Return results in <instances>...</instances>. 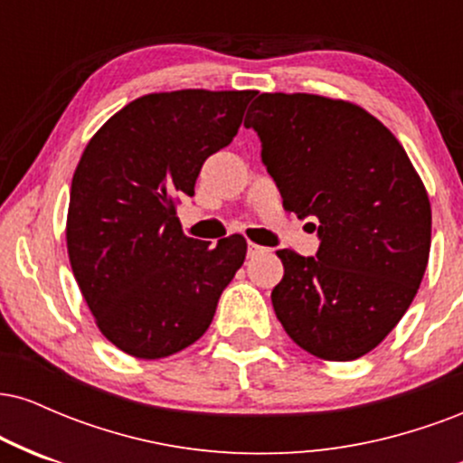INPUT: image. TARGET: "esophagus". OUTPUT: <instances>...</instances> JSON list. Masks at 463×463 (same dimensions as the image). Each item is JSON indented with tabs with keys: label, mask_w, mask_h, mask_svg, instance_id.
<instances>
[{
	"label": "esophagus",
	"mask_w": 463,
	"mask_h": 463,
	"mask_svg": "<svg viewBox=\"0 0 463 463\" xmlns=\"http://www.w3.org/2000/svg\"><path fill=\"white\" fill-rule=\"evenodd\" d=\"M263 246H259V243H254V241H250L248 243V254L250 257H254V254H259V252H263Z\"/></svg>",
	"instance_id": "obj_1"
}]
</instances>
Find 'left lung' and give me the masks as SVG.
I'll return each instance as SVG.
<instances>
[{
	"label": "left lung",
	"mask_w": 463,
	"mask_h": 463,
	"mask_svg": "<svg viewBox=\"0 0 463 463\" xmlns=\"http://www.w3.org/2000/svg\"><path fill=\"white\" fill-rule=\"evenodd\" d=\"M246 128L298 217L313 215L316 257L279 250L283 280L272 305L283 328L324 361L368 354L416 298L431 250V202L405 147L348 99L261 93Z\"/></svg>",
	"instance_id": "1"
}]
</instances>
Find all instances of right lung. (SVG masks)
I'll return each instance as SVG.
<instances>
[{
	"mask_svg": "<svg viewBox=\"0 0 463 463\" xmlns=\"http://www.w3.org/2000/svg\"><path fill=\"white\" fill-rule=\"evenodd\" d=\"M257 91L147 93L91 137L73 172L67 254L99 333L137 359L191 346L243 265V235L198 241L176 217L202 163L226 147Z\"/></svg>",
	"mask_w": 463,
	"mask_h": 463,
	"instance_id": "1",
	"label": "right lung"
}]
</instances>
